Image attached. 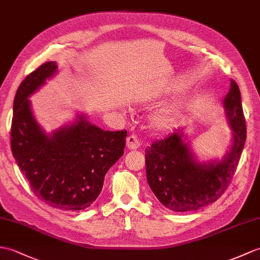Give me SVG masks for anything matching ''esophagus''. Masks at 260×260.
Instances as JSON below:
<instances>
[{"mask_svg":"<svg viewBox=\"0 0 260 260\" xmlns=\"http://www.w3.org/2000/svg\"><path fill=\"white\" fill-rule=\"evenodd\" d=\"M140 141H138L137 137L134 135L128 136L127 140H126V146H127L128 149H137L140 147Z\"/></svg>","mask_w":260,"mask_h":260,"instance_id":"34e87169","label":"esophagus"}]
</instances>
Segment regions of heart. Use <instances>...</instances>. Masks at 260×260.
<instances>
[{
  "mask_svg": "<svg viewBox=\"0 0 260 260\" xmlns=\"http://www.w3.org/2000/svg\"><path fill=\"white\" fill-rule=\"evenodd\" d=\"M177 110H170L156 113L150 118V126L156 131H166L175 125L178 119Z\"/></svg>",
  "mask_w": 260,
  "mask_h": 260,
  "instance_id": "b5f03b06",
  "label": "heart"
}]
</instances>
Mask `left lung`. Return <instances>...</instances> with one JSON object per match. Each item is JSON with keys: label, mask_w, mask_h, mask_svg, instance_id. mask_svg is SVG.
Instances as JSON below:
<instances>
[{"label": "left lung", "mask_w": 260, "mask_h": 260, "mask_svg": "<svg viewBox=\"0 0 260 260\" xmlns=\"http://www.w3.org/2000/svg\"><path fill=\"white\" fill-rule=\"evenodd\" d=\"M221 105L232 129L231 143L221 158H199L185 128L145 149L147 183L158 201L173 212L197 210L216 202L234 176L244 149L246 125L240 90L233 80Z\"/></svg>", "instance_id": "1"}]
</instances>
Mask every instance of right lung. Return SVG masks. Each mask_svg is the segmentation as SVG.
<instances>
[{
	"mask_svg": "<svg viewBox=\"0 0 260 260\" xmlns=\"http://www.w3.org/2000/svg\"><path fill=\"white\" fill-rule=\"evenodd\" d=\"M57 72L56 62L44 63L17 88L11 148L34 194L51 207L74 212L101 194L106 173L124 154L127 132L104 131L77 112L73 122L46 133L28 99Z\"/></svg>",
	"mask_w": 260,
	"mask_h": 260,
	"instance_id": "right-lung-1",
	"label": "right lung"
}]
</instances>
